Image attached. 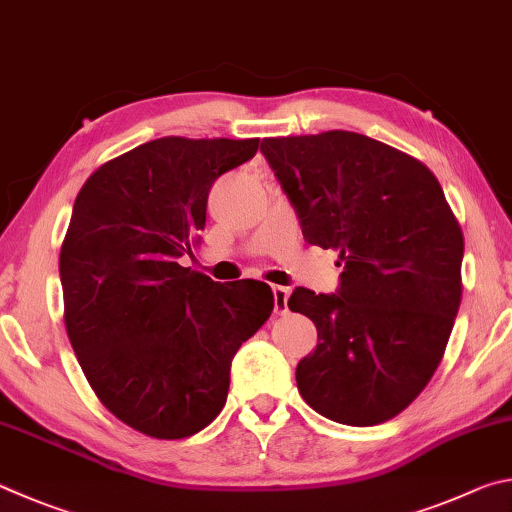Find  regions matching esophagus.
I'll use <instances>...</instances> for the list:
<instances>
[{"label":"esophagus","mask_w":512,"mask_h":512,"mask_svg":"<svg viewBox=\"0 0 512 512\" xmlns=\"http://www.w3.org/2000/svg\"><path fill=\"white\" fill-rule=\"evenodd\" d=\"M274 310L276 315H285L288 312V299H290V290L283 288V285H274Z\"/></svg>","instance_id":"esophagus-1"}]
</instances>
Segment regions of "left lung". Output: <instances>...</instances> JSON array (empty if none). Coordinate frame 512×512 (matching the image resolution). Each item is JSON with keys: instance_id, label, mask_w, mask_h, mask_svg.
Returning a JSON list of instances; mask_svg holds the SVG:
<instances>
[{"instance_id": "left-lung-1", "label": "left lung", "mask_w": 512, "mask_h": 512, "mask_svg": "<svg viewBox=\"0 0 512 512\" xmlns=\"http://www.w3.org/2000/svg\"><path fill=\"white\" fill-rule=\"evenodd\" d=\"M310 245L337 249V294L292 292L317 326L303 400L335 423L380 425L427 387L461 306L463 231L432 170L346 130L263 139Z\"/></svg>"}]
</instances>
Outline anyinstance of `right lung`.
I'll list each match as a JSON object with an SVG mask.
<instances>
[{
  "instance_id": "add662e5",
  "label": "right lung",
  "mask_w": 512,
  "mask_h": 512,
  "mask_svg": "<svg viewBox=\"0 0 512 512\" xmlns=\"http://www.w3.org/2000/svg\"><path fill=\"white\" fill-rule=\"evenodd\" d=\"M258 139L161 137L110 159L74 202L60 249L65 326L98 400L175 441L220 414L231 360L274 310L272 288L179 265L200 242L215 179Z\"/></svg>"
}]
</instances>
